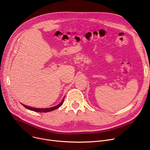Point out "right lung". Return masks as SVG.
Instances as JSON below:
<instances>
[{"instance_id": "add662e5", "label": "right lung", "mask_w": 150, "mask_h": 150, "mask_svg": "<svg viewBox=\"0 0 150 150\" xmlns=\"http://www.w3.org/2000/svg\"><path fill=\"white\" fill-rule=\"evenodd\" d=\"M64 98L62 99V101L61 102V103L59 104H58V105L55 106H53V107H52V108H33V107H30V106H28L27 105H23L22 104L23 106H24L25 108L29 109V110H31V111H35V112H50V111H54V110L57 109V108H58L59 107H60L62 103H63V101H64Z\"/></svg>"}]
</instances>
